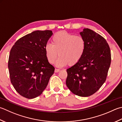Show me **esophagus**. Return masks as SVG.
Returning a JSON list of instances; mask_svg holds the SVG:
<instances>
[{
    "mask_svg": "<svg viewBox=\"0 0 122 122\" xmlns=\"http://www.w3.org/2000/svg\"><path fill=\"white\" fill-rule=\"evenodd\" d=\"M60 71V69H55V72H56V73H57V72H59V71Z\"/></svg>",
    "mask_w": 122,
    "mask_h": 122,
    "instance_id": "esophagus-1",
    "label": "esophagus"
}]
</instances>
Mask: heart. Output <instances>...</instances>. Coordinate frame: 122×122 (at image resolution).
<instances>
[{"label": "heart", "mask_w": 122, "mask_h": 122, "mask_svg": "<svg viewBox=\"0 0 122 122\" xmlns=\"http://www.w3.org/2000/svg\"><path fill=\"white\" fill-rule=\"evenodd\" d=\"M86 44L81 36L75 35L66 32H60L54 34L51 44L45 47V55L50 63H53L60 56L56 65L64 66L68 63L73 66L77 64L85 53Z\"/></svg>", "instance_id": "heart-1"}]
</instances>
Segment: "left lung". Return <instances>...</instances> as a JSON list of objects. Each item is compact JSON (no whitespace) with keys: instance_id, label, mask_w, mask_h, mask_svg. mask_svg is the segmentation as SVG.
<instances>
[{"instance_id":"left-lung-1","label":"left lung","mask_w":122,"mask_h":122,"mask_svg":"<svg viewBox=\"0 0 122 122\" xmlns=\"http://www.w3.org/2000/svg\"><path fill=\"white\" fill-rule=\"evenodd\" d=\"M85 40V53L78 62L66 70V86L73 94L88 97L99 90L105 82L111 62L107 41L89 28L80 33Z\"/></svg>"}]
</instances>
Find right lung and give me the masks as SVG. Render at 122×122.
<instances>
[{"instance_id": "1", "label": "right lung", "mask_w": 122, "mask_h": 122, "mask_svg": "<svg viewBox=\"0 0 122 122\" xmlns=\"http://www.w3.org/2000/svg\"><path fill=\"white\" fill-rule=\"evenodd\" d=\"M52 30H35L18 40L8 59L10 81L21 96L33 99L42 94L54 71L45 55Z\"/></svg>"}]
</instances>
